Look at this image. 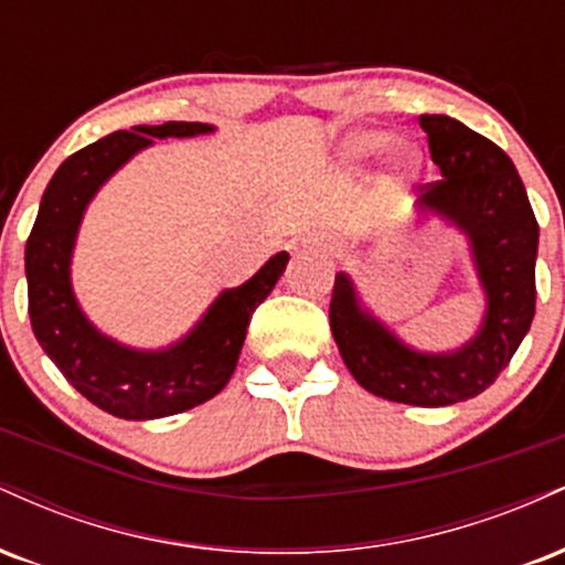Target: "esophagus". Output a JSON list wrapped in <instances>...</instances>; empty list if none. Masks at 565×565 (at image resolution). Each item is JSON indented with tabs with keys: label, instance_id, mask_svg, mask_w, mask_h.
Wrapping results in <instances>:
<instances>
[{
	"label": "esophagus",
	"instance_id": "1",
	"mask_svg": "<svg viewBox=\"0 0 565 565\" xmlns=\"http://www.w3.org/2000/svg\"><path fill=\"white\" fill-rule=\"evenodd\" d=\"M302 246H310V249H321V252H327V249H332V246H329V242L323 236H313V238H302Z\"/></svg>",
	"mask_w": 565,
	"mask_h": 565
}]
</instances>
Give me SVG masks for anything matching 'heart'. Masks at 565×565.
I'll return each mask as SVG.
<instances>
[{"label":"heart","mask_w":565,"mask_h":565,"mask_svg":"<svg viewBox=\"0 0 565 565\" xmlns=\"http://www.w3.org/2000/svg\"><path fill=\"white\" fill-rule=\"evenodd\" d=\"M391 140L393 138L387 132H355L350 135L345 142V153L353 161H369L377 157V153L385 151V148L391 146ZM419 167H423V153H419L417 148L408 146V142L393 148L391 172L395 180L414 178V174L419 172Z\"/></svg>","instance_id":"obj_1"}]
</instances>
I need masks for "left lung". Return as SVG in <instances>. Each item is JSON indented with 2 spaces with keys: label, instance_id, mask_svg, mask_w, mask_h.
<instances>
[{
  "label": "left lung",
  "instance_id": "1",
  "mask_svg": "<svg viewBox=\"0 0 565 565\" xmlns=\"http://www.w3.org/2000/svg\"><path fill=\"white\" fill-rule=\"evenodd\" d=\"M430 157L444 178L419 185L417 206L470 238L486 295L478 334L451 353H419L361 308L353 281L337 274L329 327L355 382L380 398L449 406L476 398L499 377L526 337L536 308L540 225L508 153L462 121L423 114Z\"/></svg>",
  "mask_w": 565,
  "mask_h": 565
}]
</instances>
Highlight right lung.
I'll use <instances>...</instances> for the list:
<instances>
[{"label":"right lung","instance_id":"1","mask_svg":"<svg viewBox=\"0 0 565 565\" xmlns=\"http://www.w3.org/2000/svg\"><path fill=\"white\" fill-rule=\"evenodd\" d=\"M215 127L167 121L119 129L57 167L29 242L25 281L39 345L63 377L97 408L121 419H159L204 404L228 385L252 313L276 287L289 255L278 252L249 281L220 291L196 327L164 350H135L100 334L71 289V252L84 210L111 174L153 138H193Z\"/></svg>","mask_w":565,"mask_h":565}]
</instances>
